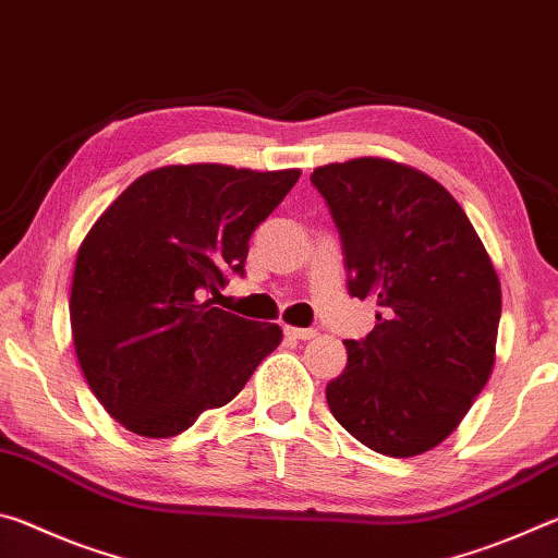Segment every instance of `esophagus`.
Returning <instances> with one entry per match:
<instances>
[{
  "mask_svg": "<svg viewBox=\"0 0 558 558\" xmlns=\"http://www.w3.org/2000/svg\"><path fill=\"white\" fill-rule=\"evenodd\" d=\"M286 335L290 339H313V337H317V329H310V327H286Z\"/></svg>",
  "mask_w": 558,
  "mask_h": 558,
  "instance_id": "obj_1",
  "label": "esophagus"
}]
</instances>
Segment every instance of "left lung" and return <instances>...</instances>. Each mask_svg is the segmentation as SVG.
Instances as JSON below:
<instances>
[{
    "mask_svg": "<svg viewBox=\"0 0 558 558\" xmlns=\"http://www.w3.org/2000/svg\"><path fill=\"white\" fill-rule=\"evenodd\" d=\"M310 182L342 239L347 288L381 310L327 384L339 426L381 456L446 440L495 364L502 290L465 211L436 179L379 157L317 167Z\"/></svg>",
    "mask_w": 558,
    "mask_h": 558,
    "instance_id": "8db88e82",
    "label": "left lung"
}]
</instances>
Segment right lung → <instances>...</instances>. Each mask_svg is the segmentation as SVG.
Here are the masks:
<instances>
[{
	"label": "right lung",
	"mask_w": 558,
	"mask_h": 558,
	"mask_svg": "<svg viewBox=\"0 0 558 558\" xmlns=\"http://www.w3.org/2000/svg\"><path fill=\"white\" fill-rule=\"evenodd\" d=\"M300 169L159 167L93 223L75 258L71 329L90 391L145 438H172L239 393L280 344L278 325L214 307L243 276L251 233Z\"/></svg>",
	"instance_id": "1"
}]
</instances>
